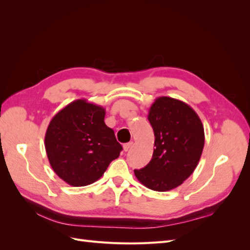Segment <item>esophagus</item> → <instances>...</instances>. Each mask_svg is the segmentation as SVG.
I'll return each mask as SVG.
<instances>
[{"label":"esophagus","instance_id":"34e87169","mask_svg":"<svg viewBox=\"0 0 250 250\" xmlns=\"http://www.w3.org/2000/svg\"><path fill=\"white\" fill-rule=\"evenodd\" d=\"M133 145V143L132 142H129V143H126V144H124V146H123V149H124V151H128L129 150L130 148H131V146Z\"/></svg>","mask_w":250,"mask_h":250}]
</instances>
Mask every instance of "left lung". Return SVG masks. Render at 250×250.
<instances>
[{
	"label": "left lung",
	"mask_w": 250,
	"mask_h": 250,
	"mask_svg": "<svg viewBox=\"0 0 250 250\" xmlns=\"http://www.w3.org/2000/svg\"><path fill=\"white\" fill-rule=\"evenodd\" d=\"M148 120L154 131L152 160L134 175L150 190L166 192L180 186L197 167L204 147L201 120L187 103L158 97Z\"/></svg>",
	"instance_id": "1"
}]
</instances>
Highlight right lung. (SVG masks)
I'll use <instances>...</instances> for the list:
<instances>
[{"mask_svg": "<svg viewBox=\"0 0 250 250\" xmlns=\"http://www.w3.org/2000/svg\"><path fill=\"white\" fill-rule=\"evenodd\" d=\"M104 118L105 109L100 105L78 99L51 120L44 147L52 169L67 185L95 183L119 157L122 146Z\"/></svg>", "mask_w": 250, "mask_h": 250, "instance_id": "obj_1", "label": "right lung"}]
</instances>
